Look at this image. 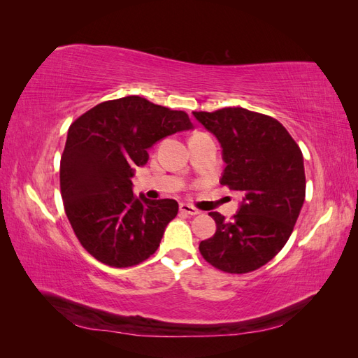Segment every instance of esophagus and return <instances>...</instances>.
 I'll return each instance as SVG.
<instances>
[{"label":"esophagus","mask_w":358,"mask_h":358,"mask_svg":"<svg viewBox=\"0 0 358 358\" xmlns=\"http://www.w3.org/2000/svg\"><path fill=\"white\" fill-rule=\"evenodd\" d=\"M179 210H180L182 213L191 215V216L200 213L199 209H196V208H194V206H189V204H187V203H180V204H179Z\"/></svg>","instance_id":"34e87169"}]
</instances>
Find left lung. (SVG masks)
Returning a JSON list of instances; mask_svg holds the SVG:
<instances>
[{
	"mask_svg": "<svg viewBox=\"0 0 358 358\" xmlns=\"http://www.w3.org/2000/svg\"><path fill=\"white\" fill-rule=\"evenodd\" d=\"M192 115L222 146L227 166L221 183L243 194L230 221L220 212L209 213L216 231L200 242V254L225 273L254 272L285 246L294 230L306 194L301 150L272 116L242 107Z\"/></svg>",
	"mask_w": 358,
	"mask_h": 358,
	"instance_id": "8db88e82",
	"label": "left lung"
}]
</instances>
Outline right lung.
Returning <instances> with one entry per match:
<instances>
[{"instance_id": "right-lung-1", "label": "right lung", "mask_w": 358, "mask_h": 358, "mask_svg": "<svg viewBox=\"0 0 358 358\" xmlns=\"http://www.w3.org/2000/svg\"><path fill=\"white\" fill-rule=\"evenodd\" d=\"M192 124L185 112L129 95L96 104L69 128L61 155L64 209L80 245L110 267H131L152 255L176 200H148L133 192L136 166L148 149Z\"/></svg>"}]
</instances>
